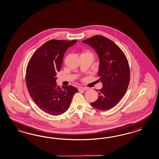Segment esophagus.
Returning a JSON list of instances; mask_svg holds the SVG:
<instances>
[{"label":"esophagus","mask_w":159,"mask_h":159,"mask_svg":"<svg viewBox=\"0 0 159 159\" xmlns=\"http://www.w3.org/2000/svg\"><path fill=\"white\" fill-rule=\"evenodd\" d=\"M88 89L87 87H78V90L79 91H86Z\"/></svg>","instance_id":"esophagus-1"}]
</instances>
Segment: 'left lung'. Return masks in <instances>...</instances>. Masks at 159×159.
<instances>
[{
    "label": "left lung",
    "instance_id": "obj_1",
    "mask_svg": "<svg viewBox=\"0 0 159 159\" xmlns=\"http://www.w3.org/2000/svg\"><path fill=\"white\" fill-rule=\"evenodd\" d=\"M95 49L100 59L98 81L102 83L98 98L91 103L101 111L113 108L124 96L130 80L128 59L120 48L111 39L96 35L83 41Z\"/></svg>",
    "mask_w": 159,
    "mask_h": 159
}]
</instances>
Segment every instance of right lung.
Listing matches in <instances>:
<instances>
[{"mask_svg": "<svg viewBox=\"0 0 159 159\" xmlns=\"http://www.w3.org/2000/svg\"><path fill=\"white\" fill-rule=\"evenodd\" d=\"M76 41L49 40L33 53L28 63L25 80L29 94L39 108L51 116L67 111L73 96L78 92L70 85L61 89L55 77L62 66L64 53Z\"/></svg>", "mask_w": 159, "mask_h": 159, "instance_id": "right-lung-1", "label": "right lung"}]
</instances>
